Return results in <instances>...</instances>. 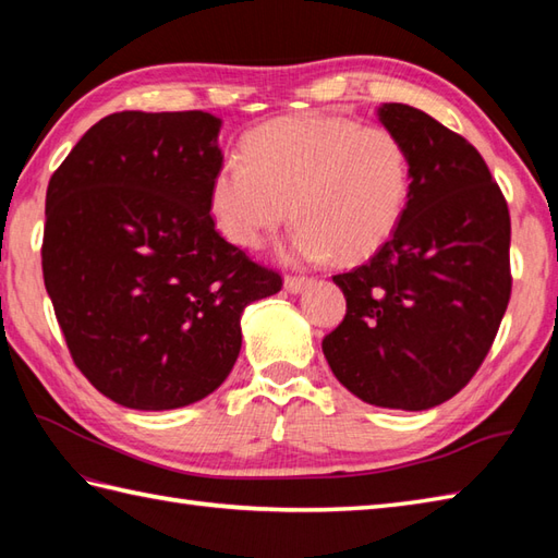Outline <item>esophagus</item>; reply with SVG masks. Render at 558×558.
<instances>
[{
	"instance_id": "esophagus-1",
	"label": "esophagus",
	"mask_w": 558,
	"mask_h": 558,
	"mask_svg": "<svg viewBox=\"0 0 558 558\" xmlns=\"http://www.w3.org/2000/svg\"><path fill=\"white\" fill-rule=\"evenodd\" d=\"M312 278L306 276H286V290L288 292H302L306 286H310Z\"/></svg>"
}]
</instances>
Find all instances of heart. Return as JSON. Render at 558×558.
Returning <instances> with one entry per match:
<instances>
[{
  "label": "heart",
  "instance_id": "heart-1",
  "mask_svg": "<svg viewBox=\"0 0 558 558\" xmlns=\"http://www.w3.org/2000/svg\"><path fill=\"white\" fill-rule=\"evenodd\" d=\"M410 186V153L390 129L338 114L280 117L244 136L242 158L220 165L208 213L222 240L248 252L292 213L302 222L294 254L357 264L393 236Z\"/></svg>",
  "mask_w": 558,
  "mask_h": 558
}]
</instances>
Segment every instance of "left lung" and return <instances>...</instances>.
<instances>
[{"mask_svg":"<svg viewBox=\"0 0 558 558\" xmlns=\"http://www.w3.org/2000/svg\"><path fill=\"white\" fill-rule=\"evenodd\" d=\"M378 117L410 153L412 186L393 236L333 282L345 318L322 348L360 400L429 410L470 384L511 300V216L468 138L388 102Z\"/></svg>","mask_w":558,"mask_h":558,"instance_id":"left-lung-1","label":"left lung"}]
</instances>
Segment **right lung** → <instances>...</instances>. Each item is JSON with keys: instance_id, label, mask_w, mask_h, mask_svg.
<instances>
[{"instance_id": "obj_1", "label": "right lung", "mask_w": 558, "mask_h": 558, "mask_svg": "<svg viewBox=\"0 0 558 558\" xmlns=\"http://www.w3.org/2000/svg\"><path fill=\"white\" fill-rule=\"evenodd\" d=\"M208 112H114L47 184L43 278L71 360L102 396L174 410L213 393L246 304L278 270L225 242L208 213L222 165Z\"/></svg>"}]
</instances>
